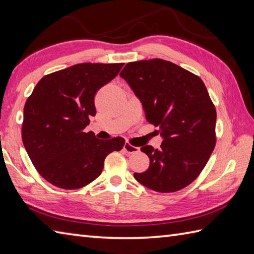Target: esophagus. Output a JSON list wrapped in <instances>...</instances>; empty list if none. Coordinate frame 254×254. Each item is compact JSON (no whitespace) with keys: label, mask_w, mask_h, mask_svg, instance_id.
Returning a JSON list of instances; mask_svg holds the SVG:
<instances>
[{"label":"esophagus","mask_w":254,"mask_h":254,"mask_svg":"<svg viewBox=\"0 0 254 254\" xmlns=\"http://www.w3.org/2000/svg\"><path fill=\"white\" fill-rule=\"evenodd\" d=\"M123 148H124V150H126V152H127V154H134V153H138V152H139V147L133 146V145L130 144V143H126V144H124Z\"/></svg>","instance_id":"obj_1"}]
</instances>
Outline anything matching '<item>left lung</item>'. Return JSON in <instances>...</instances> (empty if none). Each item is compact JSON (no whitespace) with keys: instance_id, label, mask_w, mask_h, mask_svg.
Instances as JSON below:
<instances>
[{"instance_id":"obj_1","label":"left lung","mask_w":254,"mask_h":254,"mask_svg":"<svg viewBox=\"0 0 254 254\" xmlns=\"http://www.w3.org/2000/svg\"><path fill=\"white\" fill-rule=\"evenodd\" d=\"M141 100L146 120L159 127L160 149L141 148L149 167L134 178L150 190L179 191L196 179L216 144V109L195 74L161 60L127 63L120 73Z\"/></svg>"}]
</instances>
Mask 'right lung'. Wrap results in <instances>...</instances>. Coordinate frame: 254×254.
<instances>
[{
    "label": "right lung",
    "mask_w": 254,
    "mask_h": 254,
    "mask_svg": "<svg viewBox=\"0 0 254 254\" xmlns=\"http://www.w3.org/2000/svg\"><path fill=\"white\" fill-rule=\"evenodd\" d=\"M123 63H80L42 77L24 107L21 138L31 163L51 185L83 188L98 178L122 137L96 138L84 128L96 115L95 95L115 78Z\"/></svg>",
    "instance_id": "add662e5"
}]
</instances>
